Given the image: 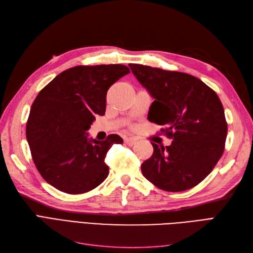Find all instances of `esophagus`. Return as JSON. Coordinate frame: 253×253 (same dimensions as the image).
Instances as JSON below:
<instances>
[{
	"label": "esophagus",
	"mask_w": 253,
	"mask_h": 253,
	"mask_svg": "<svg viewBox=\"0 0 253 253\" xmlns=\"http://www.w3.org/2000/svg\"><path fill=\"white\" fill-rule=\"evenodd\" d=\"M137 139L135 138V137H126L125 138V143L129 145V147H132V145H134L136 143Z\"/></svg>",
	"instance_id": "34e87169"
}]
</instances>
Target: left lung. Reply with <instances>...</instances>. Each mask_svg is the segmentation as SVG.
Here are the masks:
<instances>
[{"label":"left lung","instance_id":"obj_1","mask_svg":"<svg viewBox=\"0 0 253 253\" xmlns=\"http://www.w3.org/2000/svg\"><path fill=\"white\" fill-rule=\"evenodd\" d=\"M154 101L148 119L167 126L168 147L141 165L143 176L159 189L179 192L198 185L223 155L227 137L225 112L218 96L201 79L140 64H128Z\"/></svg>","mask_w":253,"mask_h":253}]
</instances>
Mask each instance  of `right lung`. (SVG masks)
<instances>
[{"mask_svg": "<svg viewBox=\"0 0 253 253\" xmlns=\"http://www.w3.org/2000/svg\"><path fill=\"white\" fill-rule=\"evenodd\" d=\"M129 73L121 64L75 66L59 74L32 105L26 138L38 171L45 181L70 194L88 192L109 175L105 156L124 140L110 135L88 137L96 116H103L111 85Z\"/></svg>", "mask_w": 253, "mask_h": 253, "instance_id": "add662e5", "label": "right lung"}]
</instances>
